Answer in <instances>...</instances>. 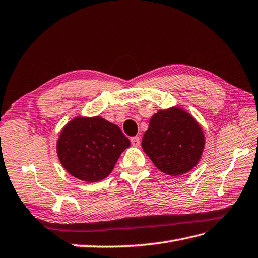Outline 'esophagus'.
<instances>
[{"mask_svg": "<svg viewBox=\"0 0 258 258\" xmlns=\"http://www.w3.org/2000/svg\"><path fill=\"white\" fill-rule=\"evenodd\" d=\"M131 143H132V145H133V146H135V147H137V146H140V144H141V141H140V137H139V136L132 137V139H131Z\"/></svg>", "mask_w": 258, "mask_h": 258, "instance_id": "obj_1", "label": "esophagus"}]
</instances>
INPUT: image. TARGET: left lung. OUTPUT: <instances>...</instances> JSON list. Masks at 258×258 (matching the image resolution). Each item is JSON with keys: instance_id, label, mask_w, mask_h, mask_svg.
Wrapping results in <instances>:
<instances>
[{"instance_id": "1", "label": "left lung", "mask_w": 258, "mask_h": 258, "mask_svg": "<svg viewBox=\"0 0 258 258\" xmlns=\"http://www.w3.org/2000/svg\"><path fill=\"white\" fill-rule=\"evenodd\" d=\"M142 147L160 171L179 176L199 163L205 135L190 113L175 106L152 116Z\"/></svg>"}]
</instances>
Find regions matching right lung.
I'll use <instances>...</instances> for the list:
<instances>
[{
    "mask_svg": "<svg viewBox=\"0 0 258 258\" xmlns=\"http://www.w3.org/2000/svg\"><path fill=\"white\" fill-rule=\"evenodd\" d=\"M130 145V140L117 125L101 116H77L61 130L57 154L71 176L97 182L110 175Z\"/></svg>",
    "mask_w": 258,
    "mask_h": 258,
    "instance_id": "obj_1",
    "label": "right lung"
}]
</instances>
